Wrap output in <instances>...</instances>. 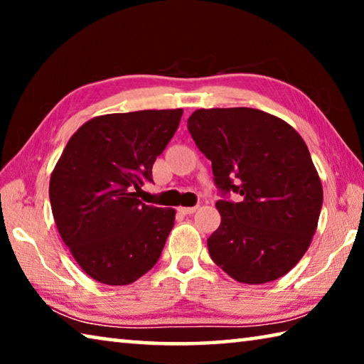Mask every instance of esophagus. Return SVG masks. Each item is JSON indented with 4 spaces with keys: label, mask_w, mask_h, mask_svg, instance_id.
<instances>
[{
    "label": "esophagus",
    "mask_w": 364,
    "mask_h": 364,
    "mask_svg": "<svg viewBox=\"0 0 364 364\" xmlns=\"http://www.w3.org/2000/svg\"><path fill=\"white\" fill-rule=\"evenodd\" d=\"M178 210H180L184 215H191V213H194L197 210V207H180Z\"/></svg>",
    "instance_id": "1"
}]
</instances>
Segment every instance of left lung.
Segmentation results:
<instances>
[{"instance_id":"obj_1","label":"left lung","mask_w":364,"mask_h":364,"mask_svg":"<svg viewBox=\"0 0 364 364\" xmlns=\"http://www.w3.org/2000/svg\"><path fill=\"white\" fill-rule=\"evenodd\" d=\"M188 130L212 160L215 184L239 202L217 200L208 254L232 279L264 284L289 273L311 244L323 186L300 134L279 117L250 107L197 109Z\"/></svg>"}]
</instances>
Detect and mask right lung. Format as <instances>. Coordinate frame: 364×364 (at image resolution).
I'll return each mask as SVG.
<instances>
[{
	"label": "right lung",
	"mask_w": 364,
	"mask_h": 364,
	"mask_svg": "<svg viewBox=\"0 0 364 364\" xmlns=\"http://www.w3.org/2000/svg\"><path fill=\"white\" fill-rule=\"evenodd\" d=\"M181 115L183 109L100 115L64 147L49 180L53 217L78 267L95 281L132 284L162 254L175 208L138 197Z\"/></svg>",
	"instance_id": "right-lung-1"
}]
</instances>
